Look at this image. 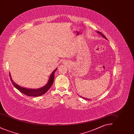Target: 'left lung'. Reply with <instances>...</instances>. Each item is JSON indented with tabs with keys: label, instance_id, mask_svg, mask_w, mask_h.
<instances>
[{
	"label": "left lung",
	"instance_id": "1",
	"mask_svg": "<svg viewBox=\"0 0 134 134\" xmlns=\"http://www.w3.org/2000/svg\"><path fill=\"white\" fill-rule=\"evenodd\" d=\"M97 32V33H98L99 34L101 35V36H102V37H103L104 38H105V39H107V38H106V37H105V36H104V35H103L102 33L101 32ZM80 97H82V98H84V99H88V100H90V99H88V98H84V97H82V96H80Z\"/></svg>",
	"mask_w": 134,
	"mask_h": 134
}]
</instances>
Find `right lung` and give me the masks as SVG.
Instances as JSON below:
<instances>
[{
	"label": "right lung",
	"instance_id": "add662e5",
	"mask_svg": "<svg viewBox=\"0 0 134 134\" xmlns=\"http://www.w3.org/2000/svg\"><path fill=\"white\" fill-rule=\"evenodd\" d=\"M57 69V68H56L51 73L47 83L44 86L37 89H31V88L30 89V88H27L23 87H21L20 86H19L13 81V80L12 78L10 73H9V77H10V79L12 81V83H13V86L23 94L29 96H39L45 94V93H46L48 91V90L51 87L52 84L54 82L55 72H56Z\"/></svg>",
	"mask_w": 134,
	"mask_h": 134
}]
</instances>
